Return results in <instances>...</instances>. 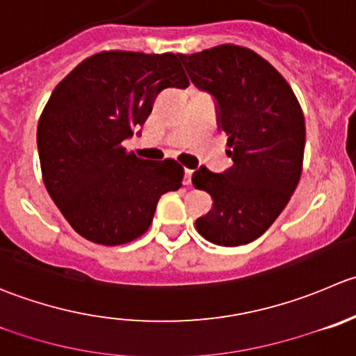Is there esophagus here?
<instances>
[{
    "mask_svg": "<svg viewBox=\"0 0 356 356\" xmlns=\"http://www.w3.org/2000/svg\"><path fill=\"white\" fill-rule=\"evenodd\" d=\"M193 172H195V170H191V168H186V170H184V184H186V186L191 184V175H193Z\"/></svg>",
    "mask_w": 356,
    "mask_h": 356,
    "instance_id": "obj_1",
    "label": "esophagus"
}]
</instances>
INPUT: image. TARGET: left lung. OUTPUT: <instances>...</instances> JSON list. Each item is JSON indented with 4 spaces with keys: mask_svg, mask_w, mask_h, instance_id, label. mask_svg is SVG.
I'll list each match as a JSON object with an SVG mask.
<instances>
[{
    "mask_svg": "<svg viewBox=\"0 0 356 356\" xmlns=\"http://www.w3.org/2000/svg\"><path fill=\"white\" fill-rule=\"evenodd\" d=\"M181 58L191 81L216 99L233 160L222 174L207 167L193 174V186L213 200L196 229L222 247L250 243L298 188L306 143L302 109L284 76L248 48L219 44Z\"/></svg>",
    "mask_w": 356,
    "mask_h": 356,
    "instance_id": "obj_1",
    "label": "left lung"
}]
</instances>
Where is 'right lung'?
Here are the masks:
<instances>
[{
    "label": "right lung",
    "mask_w": 356,
    "mask_h": 356,
    "mask_svg": "<svg viewBox=\"0 0 356 356\" xmlns=\"http://www.w3.org/2000/svg\"><path fill=\"white\" fill-rule=\"evenodd\" d=\"M181 54L99 51L51 92L38 122V153L48 195L72 229L101 245L136 240L158 200L182 186L175 160L127 153L163 88H186Z\"/></svg>",
    "instance_id": "1"
}]
</instances>
